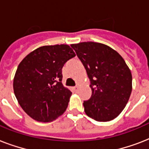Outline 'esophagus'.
Wrapping results in <instances>:
<instances>
[{
  "instance_id": "obj_1",
  "label": "esophagus",
  "mask_w": 149,
  "mask_h": 149,
  "mask_svg": "<svg viewBox=\"0 0 149 149\" xmlns=\"http://www.w3.org/2000/svg\"><path fill=\"white\" fill-rule=\"evenodd\" d=\"M72 89H73V90H74L75 91H78V86H74V87H73V88H72Z\"/></svg>"
}]
</instances>
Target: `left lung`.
Segmentation results:
<instances>
[{
    "mask_svg": "<svg viewBox=\"0 0 149 149\" xmlns=\"http://www.w3.org/2000/svg\"><path fill=\"white\" fill-rule=\"evenodd\" d=\"M88 76L92 95L84 101L85 113L97 121L117 118L126 106L132 91V77L124 58L102 43L72 44Z\"/></svg>",
    "mask_w": 149,
    "mask_h": 149,
    "instance_id": "left-lung-1",
    "label": "left lung"
}]
</instances>
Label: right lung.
<instances>
[{"label": "right lung", "instance_id": "add662e5", "mask_svg": "<svg viewBox=\"0 0 149 149\" xmlns=\"http://www.w3.org/2000/svg\"><path fill=\"white\" fill-rule=\"evenodd\" d=\"M76 56L68 45L42 46L17 66L14 92L24 112L40 122H50L67 108L72 93L62 84V69Z\"/></svg>", "mask_w": 149, "mask_h": 149}]
</instances>
